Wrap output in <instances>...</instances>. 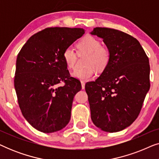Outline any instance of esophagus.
<instances>
[{"label":"esophagus","instance_id":"1","mask_svg":"<svg viewBox=\"0 0 159 159\" xmlns=\"http://www.w3.org/2000/svg\"><path fill=\"white\" fill-rule=\"evenodd\" d=\"M81 84H82V89L83 90V89H84V87H85V83H84V82L82 81L81 82Z\"/></svg>","mask_w":159,"mask_h":159}]
</instances>
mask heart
<instances>
[{"label": "heart", "instance_id": "heart-1", "mask_svg": "<svg viewBox=\"0 0 159 159\" xmlns=\"http://www.w3.org/2000/svg\"><path fill=\"white\" fill-rule=\"evenodd\" d=\"M77 47L80 53L84 52L89 54L86 61V67L77 68L71 73L74 78L82 81H88L92 79L95 75V69L103 71L107 66L109 61L110 54L106 48L101 46V43L97 38L92 36H87L77 43ZM65 64L67 68H75L77 53L73 48L68 47L63 53Z\"/></svg>", "mask_w": 159, "mask_h": 159}]
</instances>
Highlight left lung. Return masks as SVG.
I'll use <instances>...</instances> for the list:
<instances>
[{
    "label": "left lung",
    "instance_id": "left-lung-1",
    "mask_svg": "<svg viewBox=\"0 0 159 159\" xmlns=\"http://www.w3.org/2000/svg\"><path fill=\"white\" fill-rule=\"evenodd\" d=\"M90 34L103 39L110 54L99 77L85 84L91 119L104 132L121 131L138 118L150 89L148 58L137 39L119 30L96 27Z\"/></svg>",
    "mask_w": 159,
    "mask_h": 159
}]
</instances>
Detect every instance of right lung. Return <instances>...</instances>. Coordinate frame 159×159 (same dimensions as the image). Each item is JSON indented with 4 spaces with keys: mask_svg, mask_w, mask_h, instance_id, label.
Listing matches in <instances>:
<instances>
[{
    "mask_svg": "<svg viewBox=\"0 0 159 159\" xmlns=\"http://www.w3.org/2000/svg\"><path fill=\"white\" fill-rule=\"evenodd\" d=\"M82 28L51 27L32 35L17 56L14 88L22 115L45 133L62 129L71 118L79 80L70 77L64 50L83 35ZM61 81L65 84L58 85Z\"/></svg>",
    "mask_w": 159,
    "mask_h": 159,
    "instance_id": "add662e5",
    "label": "right lung"
}]
</instances>
